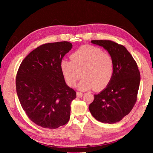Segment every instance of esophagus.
<instances>
[{"instance_id":"34e87169","label":"esophagus","mask_w":153,"mask_h":153,"mask_svg":"<svg viewBox=\"0 0 153 153\" xmlns=\"http://www.w3.org/2000/svg\"><path fill=\"white\" fill-rule=\"evenodd\" d=\"M76 95H77V97H82L83 95V93H80V92H77Z\"/></svg>"}]
</instances>
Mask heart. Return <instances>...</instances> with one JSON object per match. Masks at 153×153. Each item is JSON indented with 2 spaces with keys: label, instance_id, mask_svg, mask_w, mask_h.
<instances>
[{
  "label": "heart",
  "instance_id": "heart-1",
  "mask_svg": "<svg viewBox=\"0 0 153 153\" xmlns=\"http://www.w3.org/2000/svg\"><path fill=\"white\" fill-rule=\"evenodd\" d=\"M70 59L60 62L62 73L69 86L74 87L82 76L83 78L78 88L83 91H101L111 82L114 71V60L100 48L85 45L71 54Z\"/></svg>",
  "mask_w": 153,
  "mask_h": 153
}]
</instances>
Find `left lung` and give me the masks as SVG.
Here are the masks:
<instances>
[{
  "label": "left lung",
  "instance_id": "8db88e82",
  "mask_svg": "<svg viewBox=\"0 0 153 153\" xmlns=\"http://www.w3.org/2000/svg\"><path fill=\"white\" fill-rule=\"evenodd\" d=\"M91 43L108 52L114 60V71L108 86L95 95L89 106V111L100 122H118L134 108L140 83V72L131 54L123 45L110 40H93Z\"/></svg>",
  "mask_w": 153,
  "mask_h": 153
}]
</instances>
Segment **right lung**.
I'll return each instance as SVG.
<instances>
[{"label": "right lung", "instance_id": "1", "mask_svg": "<svg viewBox=\"0 0 153 153\" xmlns=\"http://www.w3.org/2000/svg\"><path fill=\"white\" fill-rule=\"evenodd\" d=\"M72 48L68 41L42 45L22 62L16 75V92L22 108L35 124L56 129L68 122L76 93L70 88L60 62Z\"/></svg>", "mask_w": 153, "mask_h": 153}]
</instances>
